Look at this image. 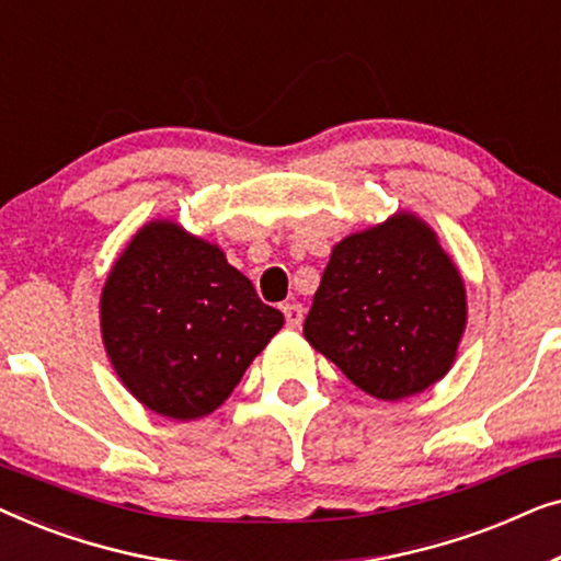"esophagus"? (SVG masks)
Returning <instances> with one entry per match:
<instances>
[{
    "label": "esophagus",
    "instance_id": "34e87169",
    "mask_svg": "<svg viewBox=\"0 0 561 561\" xmlns=\"http://www.w3.org/2000/svg\"><path fill=\"white\" fill-rule=\"evenodd\" d=\"M283 317H286L288 327H301L304 306L301 304H283Z\"/></svg>",
    "mask_w": 561,
    "mask_h": 561
}]
</instances>
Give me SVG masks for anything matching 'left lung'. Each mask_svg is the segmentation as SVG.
Returning a JSON list of instances; mask_svg holds the SVG:
<instances>
[{"mask_svg": "<svg viewBox=\"0 0 561 561\" xmlns=\"http://www.w3.org/2000/svg\"><path fill=\"white\" fill-rule=\"evenodd\" d=\"M465 283L432 229L411 214L332 250L304 336L380 401L444 378L465 329Z\"/></svg>", "mask_w": 561, "mask_h": 561, "instance_id": "8db88e82", "label": "left lung"}]
</instances>
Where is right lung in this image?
<instances>
[{"label":"right lung","mask_w":561,"mask_h":561,"mask_svg":"<svg viewBox=\"0 0 561 561\" xmlns=\"http://www.w3.org/2000/svg\"><path fill=\"white\" fill-rule=\"evenodd\" d=\"M283 327L225 252L171 221H152L114 263L102 334L137 401L175 421L219 409Z\"/></svg>","instance_id":"add662e5"}]
</instances>
